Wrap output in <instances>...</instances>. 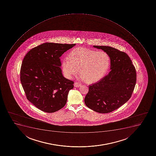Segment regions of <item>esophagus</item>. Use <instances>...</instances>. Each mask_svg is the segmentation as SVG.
<instances>
[{"label": "esophagus", "mask_w": 156, "mask_h": 156, "mask_svg": "<svg viewBox=\"0 0 156 156\" xmlns=\"http://www.w3.org/2000/svg\"><path fill=\"white\" fill-rule=\"evenodd\" d=\"M81 84L77 83V82H75V83H74V86H75V87H79L81 86Z\"/></svg>", "instance_id": "1"}]
</instances>
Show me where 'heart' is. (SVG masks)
<instances>
[{
	"mask_svg": "<svg viewBox=\"0 0 156 156\" xmlns=\"http://www.w3.org/2000/svg\"><path fill=\"white\" fill-rule=\"evenodd\" d=\"M110 58L104 51L93 50L77 47L72 51L68 58L62 60V71L64 76L71 79L79 72L80 78L88 83H93L105 77L110 66Z\"/></svg>",
	"mask_w": 156,
	"mask_h": 156,
	"instance_id": "heart-1",
	"label": "heart"
}]
</instances>
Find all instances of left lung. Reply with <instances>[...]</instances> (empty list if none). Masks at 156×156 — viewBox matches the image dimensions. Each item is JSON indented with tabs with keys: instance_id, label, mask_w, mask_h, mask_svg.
I'll use <instances>...</instances> for the list:
<instances>
[{
	"instance_id": "1",
	"label": "left lung",
	"mask_w": 156,
	"mask_h": 156,
	"mask_svg": "<svg viewBox=\"0 0 156 156\" xmlns=\"http://www.w3.org/2000/svg\"><path fill=\"white\" fill-rule=\"evenodd\" d=\"M93 47L109 55L111 71L101 80L89 85L85 104L98 113H110L131 97L136 83V69L129 56L123 51L110 46Z\"/></svg>"
}]
</instances>
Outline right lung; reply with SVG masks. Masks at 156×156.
Segmentation results:
<instances>
[{
    "mask_svg": "<svg viewBox=\"0 0 156 156\" xmlns=\"http://www.w3.org/2000/svg\"><path fill=\"white\" fill-rule=\"evenodd\" d=\"M76 44L47 42L31 49L20 69V81L28 101L47 113L61 109L66 103L74 82L63 76L60 57Z\"/></svg>",
    "mask_w": 156,
    "mask_h": 156,
    "instance_id": "1",
    "label": "right lung"
}]
</instances>
